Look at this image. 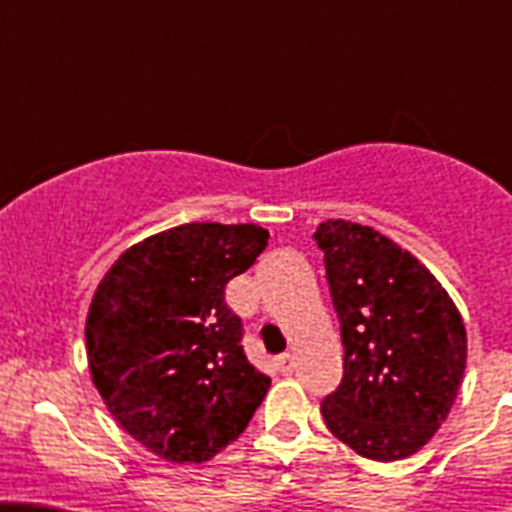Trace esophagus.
Returning a JSON list of instances; mask_svg holds the SVG:
<instances>
[{"label": "esophagus", "mask_w": 512, "mask_h": 512, "mask_svg": "<svg viewBox=\"0 0 512 512\" xmlns=\"http://www.w3.org/2000/svg\"><path fill=\"white\" fill-rule=\"evenodd\" d=\"M295 366H297V361H295V354H282V356H277V369L282 374H292L295 372Z\"/></svg>", "instance_id": "34e87169"}]
</instances>
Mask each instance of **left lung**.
<instances>
[{"instance_id": "1", "label": "left lung", "mask_w": 512, "mask_h": 512, "mask_svg": "<svg viewBox=\"0 0 512 512\" xmlns=\"http://www.w3.org/2000/svg\"><path fill=\"white\" fill-rule=\"evenodd\" d=\"M341 320L343 379L320 402L328 431L374 461L431 441L467 366V330L449 292L410 251L348 220L315 230Z\"/></svg>"}]
</instances>
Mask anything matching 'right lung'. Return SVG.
Returning a JSON list of instances; mask_svg holds the SVG:
<instances>
[{
  "label": "right lung",
  "instance_id": "obj_1",
  "mask_svg": "<svg viewBox=\"0 0 512 512\" xmlns=\"http://www.w3.org/2000/svg\"><path fill=\"white\" fill-rule=\"evenodd\" d=\"M269 241L259 225L187 223L135 243L99 282L87 315L94 387L156 456L202 464L246 431L271 379L243 354L225 284Z\"/></svg>",
  "mask_w": 512,
  "mask_h": 512
}]
</instances>
